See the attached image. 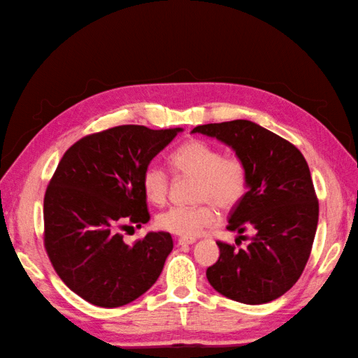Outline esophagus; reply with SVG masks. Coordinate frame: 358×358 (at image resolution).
Wrapping results in <instances>:
<instances>
[{"mask_svg":"<svg viewBox=\"0 0 358 358\" xmlns=\"http://www.w3.org/2000/svg\"><path fill=\"white\" fill-rule=\"evenodd\" d=\"M177 243H178V245H181V246H183V245H194V243H195V238H187V237H180L178 240H177Z\"/></svg>","mask_w":358,"mask_h":358,"instance_id":"obj_1","label":"esophagus"}]
</instances>
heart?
<instances>
[{
	"instance_id": "heart-1",
	"label": "heart",
	"mask_w": 358,
	"mask_h": 358,
	"mask_svg": "<svg viewBox=\"0 0 358 358\" xmlns=\"http://www.w3.org/2000/svg\"><path fill=\"white\" fill-rule=\"evenodd\" d=\"M175 175L194 178V206H172L157 217L159 229L192 238L218 220L217 209L223 212L237 208L246 196L249 169L245 159L224 154L214 144L189 140L169 155ZM141 186L146 199L154 204L166 201L171 187V175L164 167L150 163L144 167Z\"/></svg>"
}]
</instances>
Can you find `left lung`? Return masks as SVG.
<instances>
[{
  "instance_id": "obj_1",
  "label": "left lung",
  "mask_w": 358,
  "mask_h": 358,
  "mask_svg": "<svg viewBox=\"0 0 358 358\" xmlns=\"http://www.w3.org/2000/svg\"><path fill=\"white\" fill-rule=\"evenodd\" d=\"M192 132L226 143L249 169L246 196L231 210L227 229L243 234L254 227L255 235L238 250L217 241L220 257L206 271L209 283L246 305L278 299L300 278L317 231L318 200L305 157L292 143L248 120L201 124Z\"/></svg>"
}]
</instances>
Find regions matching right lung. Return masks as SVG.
<instances>
[{
	"label": "right lung",
	"mask_w": 358,
	"mask_h": 358,
	"mask_svg": "<svg viewBox=\"0 0 358 358\" xmlns=\"http://www.w3.org/2000/svg\"><path fill=\"white\" fill-rule=\"evenodd\" d=\"M180 131L124 124L86 135L52 175L43 210L45 252L64 285L95 306L127 305L163 271L173 248L169 232H149L129 246L118 231L149 222L143 171Z\"/></svg>",
	"instance_id": "right-lung-1"
}]
</instances>
